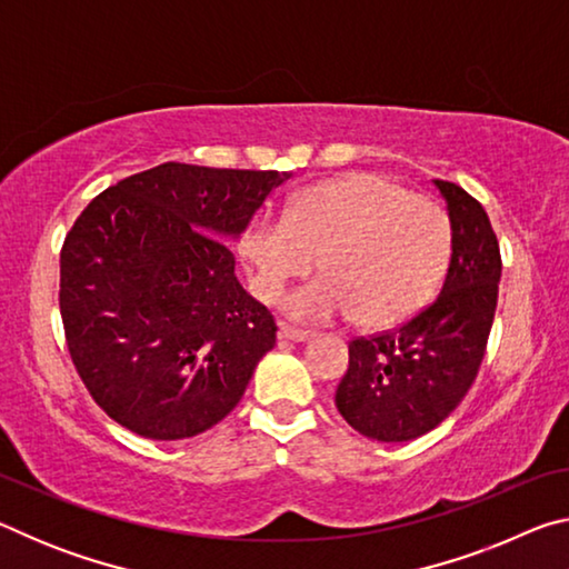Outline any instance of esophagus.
Segmentation results:
<instances>
[{"label":"esophagus","mask_w":569,"mask_h":569,"mask_svg":"<svg viewBox=\"0 0 569 569\" xmlns=\"http://www.w3.org/2000/svg\"><path fill=\"white\" fill-rule=\"evenodd\" d=\"M311 331H306V329H296V326H291V323H281V329H278V339H283V341H306V339H311Z\"/></svg>","instance_id":"1"}]
</instances>
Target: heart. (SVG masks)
<instances>
[{
  "label": "heart",
  "mask_w": 569,
  "mask_h": 569,
  "mask_svg": "<svg viewBox=\"0 0 569 569\" xmlns=\"http://www.w3.org/2000/svg\"><path fill=\"white\" fill-rule=\"evenodd\" d=\"M250 288L276 303L319 263V281L288 308L298 319L359 316L387 329L419 313L435 296L451 253V220L439 203L377 172H349L303 190L286 216L263 213L240 236Z\"/></svg>",
  "instance_id": "obj_1"
}]
</instances>
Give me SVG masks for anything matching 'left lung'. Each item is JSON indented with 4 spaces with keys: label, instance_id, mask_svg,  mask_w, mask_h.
I'll use <instances>...</instances> for the list:
<instances>
[{
    "label": "left lung",
    "instance_id": "obj_1",
    "mask_svg": "<svg viewBox=\"0 0 569 569\" xmlns=\"http://www.w3.org/2000/svg\"><path fill=\"white\" fill-rule=\"evenodd\" d=\"M451 220V261L439 296L397 329L349 341L336 407L359 435L411 441L467 397L492 331L502 256L487 210L465 188L435 180Z\"/></svg>",
    "mask_w": 569,
    "mask_h": 569
}]
</instances>
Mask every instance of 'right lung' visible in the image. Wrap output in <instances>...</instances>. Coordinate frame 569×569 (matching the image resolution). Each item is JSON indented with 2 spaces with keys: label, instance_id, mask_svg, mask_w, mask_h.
<instances>
[{
  "label": "right lung",
  "instance_id": "right-lung-1",
  "mask_svg": "<svg viewBox=\"0 0 569 569\" xmlns=\"http://www.w3.org/2000/svg\"><path fill=\"white\" fill-rule=\"evenodd\" d=\"M288 178L162 162L102 190L74 220L60 253L64 341L120 427L176 441L238 407L278 326L238 283L223 240Z\"/></svg>",
  "mask_w": 569,
  "mask_h": 569
}]
</instances>
